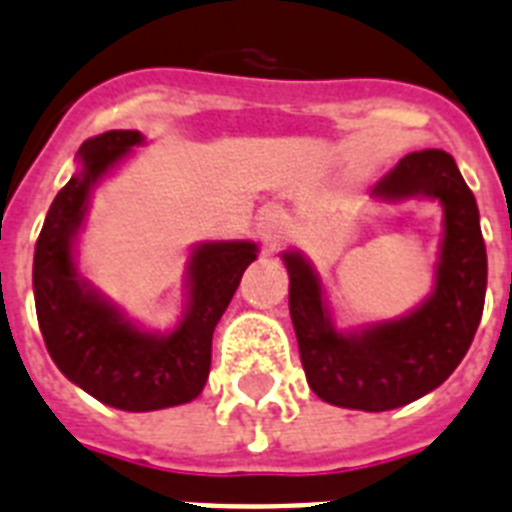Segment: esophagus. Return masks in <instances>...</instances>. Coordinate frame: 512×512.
<instances>
[{"label":"esophagus","mask_w":512,"mask_h":512,"mask_svg":"<svg viewBox=\"0 0 512 512\" xmlns=\"http://www.w3.org/2000/svg\"><path fill=\"white\" fill-rule=\"evenodd\" d=\"M260 236H263V242L268 247H276L281 242V236H284V218H281V213H276V210L263 213V218H260Z\"/></svg>","instance_id":"esophagus-1"}]
</instances>
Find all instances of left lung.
Returning a JSON list of instances; mask_svg holds the SVG:
<instances>
[{
  "mask_svg": "<svg viewBox=\"0 0 512 512\" xmlns=\"http://www.w3.org/2000/svg\"><path fill=\"white\" fill-rule=\"evenodd\" d=\"M371 197L439 199L444 207L436 289L415 313L363 334H339L323 305L321 281L297 252H284L289 313L307 384L323 402L381 413L444 384L460 365L484 313L486 247L476 197L442 149L410 152L373 186Z\"/></svg>",
  "mask_w": 512,
  "mask_h": 512,
  "instance_id": "obj_1",
  "label": "left lung"
}]
</instances>
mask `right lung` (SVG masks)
<instances>
[{"instance_id": "add662e5", "label": "right lung", "mask_w": 512, "mask_h": 512, "mask_svg": "<svg viewBox=\"0 0 512 512\" xmlns=\"http://www.w3.org/2000/svg\"><path fill=\"white\" fill-rule=\"evenodd\" d=\"M136 144L139 131H107L83 141L81 170L54 197L36 242L33 297L57 368L99 402L147 413L199 397L210 373L213 331L257 247L213 242L191 255L189 313L173 334H144L123 321L115 307L78 281L73 236L83 223L91 186Z\"/></svg>"}]
</instances>
